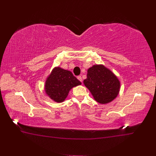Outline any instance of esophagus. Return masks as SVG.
Listing matches in <instances>:
<instances>
[{
    "label": "esophagus",
    "instance_id": "34e87169",
    "mask_svg": "<svg viewBox=\"0 0 156 156\" xmlns=\"http://www.w3.org/2000/svg\"><path fill=\"white\" fill-rule=\"evenodd\" d=\"M77 79H79V81H80L81 82L83 81V79H82L81 76H78V77H77Z\"/></svg>",
    "mask_w": 156,
    "mask_h": 156
}]
</instances>
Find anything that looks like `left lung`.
Listing matches in <instances>:
<instances>
[{
  "label": "left lung",
  "mask_w": 156,
  "mask_h": 156,
  "mask_svg": "<svg viewBox=\"0 0 156 156\" xmlns=\"http://www.w3.org/2000/svg\"><path fill=\"white\" fill-rule=\"evenodd\" d=\"M83 82L95 100L102 104L112 101L119 92V79L103 65H94L90 68L87 78Z\"/></svg>",
  "instance_id": "1"
}]
</instances>
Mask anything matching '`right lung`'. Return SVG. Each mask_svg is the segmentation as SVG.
<instances>
[{"label":"right lung","mask_w":156,"mask_h":156,"mask_svg":"<svg viewBox=\"0 0 156 156\" xmlns=\"http://www.w3.org/2000/svg\"><path fill=\"white\" fill-rule=\"evenodd\" d=\"M81 83L68 70L59 67L53 69L45 82V92L54 101L62 102L67 97L71 88Z\"/></svg>","instance_id":"add662e5"}]
</instances>
